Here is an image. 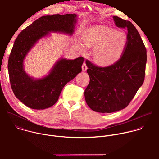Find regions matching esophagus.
<instances>
[{
    "mask_svg": "<svg viewBox=\"0 0 159 159\" xmlns=\"http://www.w3.org/2000/svg\"><path fill=\"white\" fill-rule=\"evenodd\" d=\"M82 71L83 72H85L87 70V65H86V63L85 62L83 63V65L82 66Z\"/></svg>",
    "mask_w": 159,
    "mask_h": 159,
    "instance_id": "esophagus-1",
    "label": "esophagus"
}]
</instances>
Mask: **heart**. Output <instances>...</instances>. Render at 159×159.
Wrapping results in <instances>:
<instances>
[{
    "label": "heart",
    "instance_id": "1",
    "mask_svg": "<svg viewBox=\"0 0 159 159\" xmlns=\"http://www.w3.org/2000/svg\"><path fill=\"white\" fill-rule=\"evenodd\" d=\"M127 44V36L122 31L105 26H94L84 33V42L79 43L82 51L86 46L95 47L93 58L99 65L107 66L116 62L122 55Z\"/></svg>",
    "mask_w": 159,
    "mask_h": 159
}]
</instances>
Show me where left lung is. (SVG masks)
<instances>
[{
  "label": "left lung",
  "mask_w": 159,
  "mask_h": 159,
  "mask_svg": "<svg viewBox=\"0 0 159 159\" xmlns=\"http://www.w3.org/2000/svg\"><path fill=\"white\" fill-rule=\"evenodd\" d=\"M118 28H127V44L120 58L110 66L99 67L86 60L90 82L84 96L89 107L102 113L125 108L142 85L147 50L137 30L129 20L113 16Z\"/></svg>",
  "instance_id": "left-lung-1"
}]
</instances>
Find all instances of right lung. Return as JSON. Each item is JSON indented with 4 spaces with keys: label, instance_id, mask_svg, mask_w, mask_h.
<instances>
[{
    "label": "right lung",
    "instance_id": "obj_1",
    "mask_svg": "<svg viewBox=\"0 0 159 159\" xmlns=\"http://www.w3.org/2000/svg\"><path fill=\"white\" fill-rule=\"evenodd\" d=\"M77 21L75 14L43 16L22 30L16 39L9 61L11 85L15 96L26 106L44 109L58 100L64 86L82 72L83 57L74 60L60 58L47 75L39 79L30 76L25 70L24 60L34 45L50 33L72 36Z\"/></svg>",
    "mask_w": 159,
    "mask_h": 159
}]
</instances>
